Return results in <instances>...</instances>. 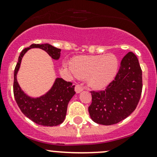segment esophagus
Masks as SVG:
<instances>
[{
  "label": "esophagus",
  "mask_w": 157,
  "mask_h": 157,
  "mask_svg": "<svg viewBox=\"0 0 157 157\" xmlns=\"http://www.w3.org/2000/svg\"><path fill=\"white\" fill-rule=\"evenodd\" d=\"M83 90V87L81 86L80 85L77 84V85L75 86V92L77 93H80V92H82Z\"/></svg>",
  "instance_id": "obj_1"
}]
</instances>
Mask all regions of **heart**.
Wrapping results in <instances>:
<instances>
[{
	"mask_svg": "<svg viewBox=\"0 0 157 157\" xmlns=\"http://www.w3.org/2000/svg\"><path fill=\"white\" fill-rule=\"evenodd\" d=\"M72 71L79 78H86L89 85L101 90L106 87L117 74L119 61L113 54L77 56L71 61Z\"/></svg>",
	"mask_w": 157,
	"mask_h": 157,
	"instance_id": "1",
	"label": "heart"
}]
</instances>
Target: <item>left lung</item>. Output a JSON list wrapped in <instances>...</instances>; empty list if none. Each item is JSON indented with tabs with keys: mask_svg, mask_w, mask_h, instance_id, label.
<instances>
[{
	"mask_svg": "<svg viewBox=\"0 0 157 157\" xmlns=\"http://www.w3.org/2000/svg\"><path fill=\"white\" fill-rule=\"evenodd\" d=\"M141 92L142 71L138 58L129 52L122 59L115 79L105 90L91 92L90 117L98 124H116L135 110Z\"/></svg>",
	"mask_w": 157,
	"mask_h": 157,
	"instance_id": "1",
	"label": "left lung"
}]
</instances>
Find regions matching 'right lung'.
Returning <instances> with one entry per match:
<instances>
[{
  "label": "right lung",
  "mask_w": 157,
  "mask_h": 157,
  "mask_svg": "<svg viewBox=\"0 0 157 157\" xmlns=\"http://www.w3.org/2000/svg\"><path fill=\"white\" fill-rule=\"evenodd\" d=\"M32 48L42 49L55 60H58L60 57L61 49L49 44H34L23 49L14 71L13 94L15 99L21 111L35 123L44 126H58L65 120L68 102L76 93L74 86L62 78H56L52 88L42 96L31 98L26 95L19 86L16 75L23 56L29 49Z\"/></svg>",
  "instance_id": "obj_1"
}]
</instances>
